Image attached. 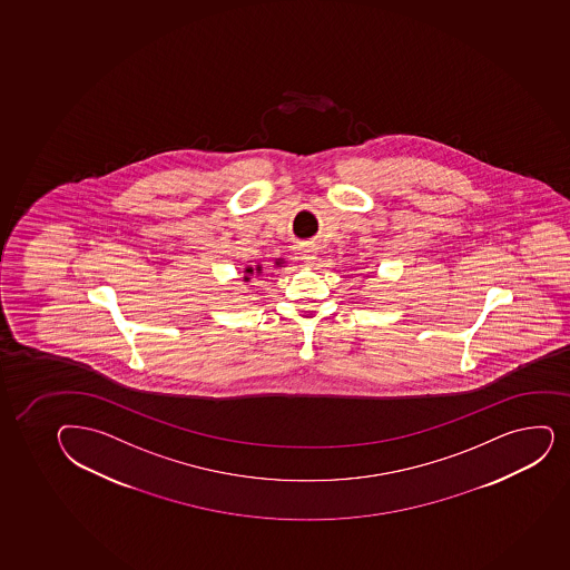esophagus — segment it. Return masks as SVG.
I'll use <instances>...</instances> for the list:
<instances>
[{"label":"esophagus","mask_w":570,"mask_h":570,"mask_svg":"<svg viewBox=\"0 0 570 570\" xmlns=\"http://www.w3.org/2000/svg\"><path fill=\"white\" fill-rule=\"evenodd\" d=\"M301 259H305V264H314L317 259L316 247H314V245H305V247H301Z\"/></svg>","instance_id":"34e87169"}]
</instances>
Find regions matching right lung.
Segmentation results:
<instances>
[{"label":"right lung","instance_id":"add662e5","mask_svg":"<svg viewBox=\"0 0 570 570\" xmlns=\"http://www.w3.org/2000/svg\"><path fill=\"white\" fill-rule=\"evenodd\" d=\"M243 273H245V276H243V281L250 282V276L259 275V273H262V265H256V267H253V265H247Z\"/></svg>","mask_w":570,"mask_h":570}]
</instances>
